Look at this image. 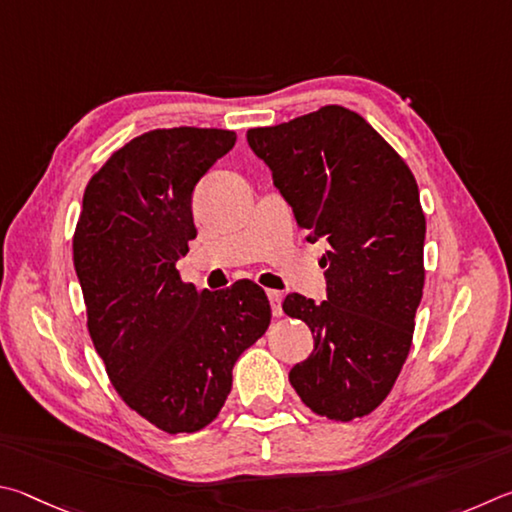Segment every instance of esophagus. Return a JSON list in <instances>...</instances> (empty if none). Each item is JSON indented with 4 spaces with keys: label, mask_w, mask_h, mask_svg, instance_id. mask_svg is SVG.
Listing matches in <instances>:
<instances>
[{
    "label": "esophagus",
    "mask_w": 512,
    "mask_h": 512,
    "mask_svg": "<svg viewBox=\"0 0 512 512\" xmlns=\"http://www.w3.org/2000/svg\"><path fill=\"white\" fill-rule=\"evenodd\" d=\"M267 297H270V303H272V312L274 317H281L283 315V294L279 290H267Z\"/></svg>",
    "instance_id": "34e87169"
}]
</instances>
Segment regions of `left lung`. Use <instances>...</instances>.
Here are the masks:
<instances>
[{"mask_svg": "<svg viewBox=\"0 0 512 512\" xmlns=\"http://www.w3.org/2000/svg\"><path fill=\"white\" fill-rule=\"evenodd\" d=\"M306 240H326V301L288 294L315 348L290 371L299 398L330 420L362 418L389 396L423 299L425 215L405 161L360 114L326 105L247 130Z\"/></svg>", "mask_w": 512, "mask_h": 512, "instance_id": "1", "label": "left lung"}]
</instances>
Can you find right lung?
I'll list each match as a JSON object with an SVG mask.
<instances>
[{"instance_id":"add662e5","label":"right lung","mask_w":512,"mask_h":512,"mask_svg":"<svg viewBox=\"0 0 512 512\" xmlns=\"http://www.w3.org/2000/svg\"><path fill=\"white\" fill-rule=\"evenodd\" d=\"M233 146L231 130H152L116 150L83 195L74 267L89 337L125 405L168 434L215 420L233 364L272 319L256 283L200 292L177 270L197 236L193 188Z\"/></svg>"}]
</instances>
